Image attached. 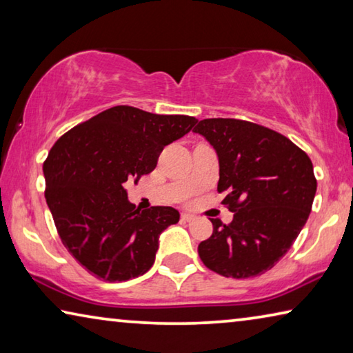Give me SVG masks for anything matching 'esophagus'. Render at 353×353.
Instances as JSON below:
<instances>
[{
  "instance_id": "esophagus-1",
  "label": "esophagus",
  "mask_w": 353,
  "mask_h": 353,
  "mask_svg": "<svg viewBox=\"0 0 353 353\" xmlns=\"http://www.w3.org/2000/svg\"><path fill=\"white\" fill-rule=\"evenodd\" d=\"M182 219L187 221V223H190V221H194L196 216H194V214H191V213H182Z\"/></svg>"
}]
</instances>
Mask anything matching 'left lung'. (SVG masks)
I'll use <instances>...</instances> for the list:
<instances>
[{"label": "left lung", "instance_id": "left-lung-1", "mask_svg": "<svg viewBox=\"0 0 353 353\" xmlns=\"http://www.w3.org/2000/svg\"><path fill=\"white\" fill-rule=\"evenodd\" d=\"M193 132L210 143L219 162V193L234 221L212 219L198 248L204 265L224 277L266 272L288 252L305 225L316 194L308 155L285 135L234 118L202 119Z\"/></svg>", "mask_w": 353, "mask_h": 353}]
</instances>
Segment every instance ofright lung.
<instances>
[{
  "instance_id": "1",
  "label": "right lung",
  "mask_w": 353,
  "mask_h": 353,
  "mask_svg": "<svg viewBox=\"0 0 353 353\" xmlns=\"http://www.w3.org/2000/svg\"><path fill=\"white\" fill-rule=\"evenodd\" d=\"M196 123L117 105L51 148L43 163L46 204L63 246L93 276L124 282L151 270L160 234L181 214L172 207L140 212L123 185L151 172L163 148Z\"/></svg>"
}]
</instances>
